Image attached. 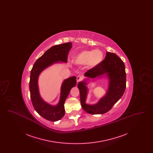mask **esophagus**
I'll return each instance as SVG.
<instances>
[{"label": "esophagus", "instance_id": "34e87169", "mask_svg": "<svg viewBox=\"0 0 153 153\" xmlns=\"http://www.w3.org/2000/svg\"><path fill=\"white\" fill-rule=\"evenodd\" d=\"M81 79H82V76H77V82H79Z\"/></svg>", "mask_w": 153, "mask_h": 153}]
</instances>
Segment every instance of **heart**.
Returning a JSON list of instances; mask_svg holds the SVG:
<instances>
[{"instance_id":"obj_1","label":"heart","mask_w":153,"mask_h":153,"mask_svg":"<svg viewBox=\"0 0 153 153\" xmlns=\"http://www.w3.org/2000/svg\"><path fill=\"white\" fill-rule=\"evenodd\" d=\"M104 59L103 53L99 49L81 51L73 57V61L77 65H86L94 68L99 65Z\"/></svg>"}]
</instances>
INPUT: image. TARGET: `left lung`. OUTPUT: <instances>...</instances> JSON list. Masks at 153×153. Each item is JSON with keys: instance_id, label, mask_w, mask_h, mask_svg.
<instances>
[{"instance_id": "left-lung-1", "label": "left lung", "mask_w": 153, "mask_h": 153, "mask_svg": "<svg viewBox=\"0 0 153 153\" xmlns=\"http://www.w3.org/2000/svg\"><path fill=\"white\" fill-rule=\"evenodd\" d=\"M90 79L107 76L109 80L106 94L95 104L85 103L88 94L86 79L79 82L80 102L82 108L90 114H103L111 109L123 95L126 87V73L123 61L116 54L107 52L105 59L99 65L92 68L84 74Z\"/></svg>"}]
</instances>
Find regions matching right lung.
<instances>
[{"instance_id": "right-lung-1", "label": "right lung", "mask_w": 153, "mask_h": 153, "mask_svg": "<svg viewBox=\"0 0 153 153\" xmlns=\"http://www.w3.org/2000/svg\"><path fill=\"white\" fill-rule=\"evenodd\" d=\"M72 44L71 42H67L53 46L36 60L31 71L29 88L33 105L39 115L51 122L58 121L64 116V103L71 89L76 85V77L72 76L63 81L59 101L56 105L49 104L41 97L38 85V77L44 70L53 64L66 62Z\"/></svg>"}]
</instances>
